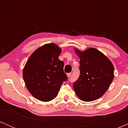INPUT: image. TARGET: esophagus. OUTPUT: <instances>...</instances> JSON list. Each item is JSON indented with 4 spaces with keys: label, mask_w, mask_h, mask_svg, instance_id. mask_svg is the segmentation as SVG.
Here are the masks:
<instances>
[{
    "label": "esophagus",
    "mask_w": 128,
    "mask_h": 128,
    "mask_svg": "<svg viewBox=\"0 0 128 128\" xmlns=\"http://www.w3.org/2000/svg\"><path fill=\"white\" fill-rule=\"evenodd\" d=\"M67 76H68V78H70V76L72 75V73H67Z\"/></svg>",
    "instance_id": "1"
}]
</instances>
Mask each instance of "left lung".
I'll list each match as a JSON object with an SVG mask.
<instances>
[{
    "label": "left lung",
    "instance_id": "1",
    "mask_svg": "<svg viewBox=\"0 0 128 128\" xmlns=\"http://www.w3.org/2000/svg\"><path fill=\"white\" fill-rule=\"evenodd\" d=\"M74 50L80 59V76L73 83V89L82 100H95L104 94L112 82L114 66L106 56L94 48L83 52Z\"/></svg>",
    "mask_w": 128,
    "mask_h": 128
}]
</instances>
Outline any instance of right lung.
Wrapping results in <instances>:
<instances>
[{
    "label": "right lung",
    "instance_id": "obj_1",
    "mask_svg": "<svg viewBox=\"0 0 128 128\" xmlns=\"http://www.w3.org/2000/svg\"><path fill=\"white\" fill-rule=\"evenodd\" d=\"M61 52V48L55 44H46L32 53L24 66V83L38 100L48 102L55 99L63 82L67 80L64 62L58 58Z\"/></svg>",
    "mask_w": 128,
    "mask_h": 128
}]
</instances>
